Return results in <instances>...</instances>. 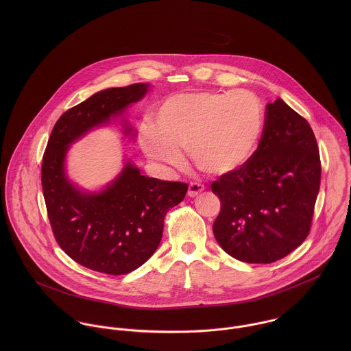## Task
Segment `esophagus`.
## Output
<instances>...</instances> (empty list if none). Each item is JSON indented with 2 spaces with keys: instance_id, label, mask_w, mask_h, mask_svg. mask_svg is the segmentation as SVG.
Masks as SVG:
<instances>
[{
  "instance_id": "34e87169",
  "label": "esophagus",
  "mask_w": 351,
  "mask_h": 351,
  "mask_svg": "<svg viewBox=\"0 0 351 351\" xmlns=\"http://www.w3.org/2000/svg\"><path fill=\"white\" fill-rule=\"evenodd\" d=\"M204 189H205V186H204L202 184L192 182V184L189 185V189H188V196H189V197H196V196L200 195Z\"/></svg>"
}]
</instances>
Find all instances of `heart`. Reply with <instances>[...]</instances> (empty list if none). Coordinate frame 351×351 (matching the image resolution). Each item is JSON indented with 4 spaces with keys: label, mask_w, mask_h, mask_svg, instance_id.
I'll list each match as a JSON object with an SVG mask.
<instances>
[{
    "label": "heart",
    "mask_w": 351,
    "mask_h": 351,
    "mask_svg": "<svg viewBox=\"0 0 351 351\" xmlns=\"http://www.w3.org/2000/svg\"><path fill=\"white\" fill-rule=\"evenodd\" d=\"M156 128L145 124L142 149L151 159L178 166L180 150L210 176H226L245 166L261 142L265 110L247 90L177 93L160 104Z\"/></svg>",
    "instance_id": "heart-1"
}]
</instances>
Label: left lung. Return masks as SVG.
I'll return each instance as SVG.
<instances>
[{"instance_id":"8db88e82","label":"left lung","mask_w":351,"mask_h":351,"mask_svg":"<svg viewBox=\"0 0 351 351\" xmlns=\"http://www.w3.org/2000/svg\"><path fill=\"white\" fill-rule=\"evenodd\" d=\"M265 113L250 160L210 185L221 202L213 235L227 254L249 263H271L300 246L320 188L319 149L308 121L281 99Z\"/></svg>"}]
</instances>
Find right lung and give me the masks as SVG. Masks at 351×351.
I'll return each instance as SVG.
<instances>
[{
	"instance_id": "obj_1",
	"label": "right lung",
	"mask_w": 351,
	"mask_h": 351,
	"mask_svg": "<svg viewBox=\"0 0 351 351\" xmlns=\"http://www.w3.org/2000/svg\"><path fill=\"white\" fill-rule=\"evenodd\" d=\"M149 84L110 88L64 112L52 128L42 163V185L53 237L77 263L105 274H127L159 246L167 210L184 200L188 185L141 174L127 159L119 176L99 192L69 180L67 151L89 131L123 116L142 100ZM125 136H135L121 120Z\"/></svg>"
}]
</instances>
